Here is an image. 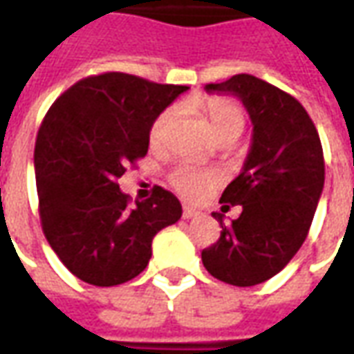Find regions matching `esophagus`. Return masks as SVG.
Segmentation results:
<instances>
[{
	"label": "esophagus",
	"instance_id": "1",
	"mask_svg": "<svg viewBox=\"0 0 354 354\" xmlns=\"http://www.w3.org/2000/svg\"><path fill=\"white\" fill-rule=\"evenodd\" d=\"M199 214H201L199 210H195V208H192V207L182 208V216H184L185 220H189V218H195V216H199Z\"/></svg>",
	"mask_w": 354,
	"mask_h": 354
}]
</instances>
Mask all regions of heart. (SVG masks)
<instances>
[{
  "mask_svg": "<svg viewBox=\"0 0 354 354\" xmlns=\"http://www.w3.org/2000/svg\"><path fill=\"white\" fill-rule=\"evenodd\" d=\"M208 119L212 129L220 140H235L245 131L246 115L245 109L239 106L237 102L230 98H207L205 100ZM180 117V108L170 106L157 117L149 131V142L153 147H165L167 140L172 131V127ZM169 182L172 189L180 193L185 199H201L210 189L222 182V174L218 170H203L192 165H180L169 174Z\"/></svg>",
  "mask_w": 354,
  "mask_h": 354,
  "instance_id": "obj_1",
  "label": "heart"
}]
</instances>
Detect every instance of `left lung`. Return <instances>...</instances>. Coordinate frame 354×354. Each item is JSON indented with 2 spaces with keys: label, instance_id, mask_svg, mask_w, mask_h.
<instances>
[{
  "label": "left lung",
  "instance_id": "8db88e82",
  "mask_svg": "<svg viewBox=\"0 0 354 354\" xmlns=\"http://www.w3.org/2000/svg\"><path fill=\"white\" fill-rule=\"evenodd\" d=\"M205 88L239 96L254 129L245 167L220 199L223 212L237 205L243 212L231 223L212 212L222 233L201 258L218 281L254 286L282 271L304 245L324 187L322 146L304 106L267 81L239 73Z\"/></svg>",
  "mask_w": 354,
  "mask_h": 354
}]
</instances>
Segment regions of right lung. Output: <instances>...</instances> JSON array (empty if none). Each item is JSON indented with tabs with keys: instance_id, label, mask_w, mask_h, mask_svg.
Here are the masks:
<instances>
[{
	"instance_id": "right-lung-1",
	"label": "right lung",
	"mask_w": 354,
	"mask_h": 354,
	"mask_svg": "<svg viewBox=\"0 0 354 354\" xmlns=\"http://www.w3.org/2000/svg\"><path fill=\"white\" fill-rule=\"evenodd\" d=\"M185 91L100 73L72 85L43 119L34 151L41 227L83 282L115 286L138 277L155 235L180 220L172 193L155 185L149 199L131 207L117 178L147 153L153 121Z\"/></svg>"
}]
</instances>
